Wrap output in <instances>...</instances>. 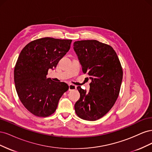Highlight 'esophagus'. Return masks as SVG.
I'll use <instances>...</instances> for the list:
<instances>
[{"instance_id": "esophagus-1", "label": "esophagus", "mask_w": 152, "mask_h": 152, "mask_svg": "<svg viewBox=\"0 0 152 152\" xmlns=\"http://www.w3.org/2000/svg\"><path fill=\"white\" fill-rule=\"evenodd\" d=\"M77 89V86L73 84H69V91L75 90Z\"/></svg>"}]
</instances>
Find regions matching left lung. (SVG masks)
<instances>
[{
  "instance_id": "8db88e82",
  "label": "left lung",
  "mask_w": 152,
  "mask_h": 152,
  "mask_svg": "<svg viewBox=\"0 0 152 152\" xmlns=\"http://www.w3.org/2000/svg\"><path fill=\"white\" fill-rule=\"evenodd\" d=\"M73 49L91 82L88 93L80 86V97L75 104L76 114L86 121H96L112 108L122 81L121 64L114 49L96 40L75 41Z\"/></svg>"
}]
</instances>
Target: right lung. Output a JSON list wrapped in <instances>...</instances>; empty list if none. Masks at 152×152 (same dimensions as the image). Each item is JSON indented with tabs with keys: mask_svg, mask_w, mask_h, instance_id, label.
Segmentation results:
<instances>
[{
	"mask_svg": "<svg viewBox=\"0 0 152 152\" xmlns=\"http://www.w3.org/2000/svg\"><path fill=\"white\" fill-rule=\"evenodd\" d=\"M72 40L44 37L31 41L22 49L14 71V80L21 102L37 117L52 115L59 100L68 91L65 82L46 77L70 48Z\"/></svg>",
	"mask_w": 152,
	"mask_h": 152,
	"instance_id": "add662e5",
	"label": "right lung"
}]
</instances>
